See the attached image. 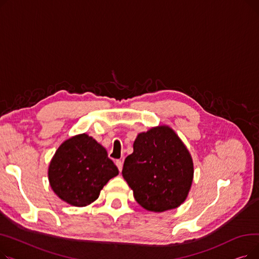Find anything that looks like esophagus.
<instances>
[{
  "label": "esophagus",
  "mask_w": 259,
  "mask_h": 259,
  "mask_svg": "<svg viewBox=\"0 0 259 259\" xmlns=\"http://www.w3.org/2000/svg\"><path fill=\"white\" fill-rule=\"evenodd\" d=\"M115 165H116V167L118 168V170L121 171V169H122V161H121L120 159H116V160H115Z\"/></svg>",
  "instance_id": "34e87169"
}]
</instances>
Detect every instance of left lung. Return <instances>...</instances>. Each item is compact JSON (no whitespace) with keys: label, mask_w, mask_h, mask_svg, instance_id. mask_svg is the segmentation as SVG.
I'll use <instances>...</instances> for the list:
<instances>
[{"label":"left lung","mask_w":259,"mask_h":259,"mask_svg":"<svg viewBox=\"0 0 259 259\" xmlns=\"http://www.w3.org/2000/svg\"><path fill=\"white\" fill-rule=\"evenodd\" d=\"M121 174L143 208L164 212L178 208L187 198L193 161L176 133L160 126L138 135Z\"/></svg>","instance_id":"obj_1"}]
</instances>
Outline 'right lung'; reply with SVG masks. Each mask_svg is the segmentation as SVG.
<instances>
[{"label": "right lung", "instance_id": "obj_1", "mask_svg": "<svg viewBox=\"0 0 259 259\" xmlns=\"http://www.w3.org/2000/svg\"><path fill=\"white\" fill-rule=\"evenodd\" d=\"M117 174L118 169L106 149L85 133L64 142L48 170L54 193L75 207L94 201L108 181Z\"/></svg>", "mask_w": 259, "mask_h": 259}]
</instances>
